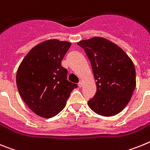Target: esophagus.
Instances as JSON below:
<instances>
[{
  "mask_svg": "<svg viewBox=\"0 0 150 150\" xmlns=\"http://www.w3.org/2000/svg\"><path fill=\"white\" fill-rule=\"evenodd\" d=\"M82 86H83V82H82V81H81L79 83V88H81Z\"/></svg>",
  "mask_w": 150,
  "mask_h": 150,
  "instance_id": "34e87169",
  "label": "esophagus"
}]
</instances>
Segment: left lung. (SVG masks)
I'll return each mask as SVG.
<instances>
[{
  "mask_svg": "<svg viewBox=\"0 0 150 150\" xmlns=\"http://www.w3.org/2000/svg\"><path fill=\"white\" fill-rule=\"evenodd\" d=\"M78 45L88 56L97 84L88 106L103 116L117 115L129 103L136 87L132 60L122 48L104 38L83 40Z\"/></svg>",
  "mask_w": 150,
  "mask_h": 150,
  "instance_id": "8db88e82",
  "label": "left lung"
}]
</instances>
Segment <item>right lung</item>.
I'll return each instance as SVG.
<instances>
[{
	"label": "right lung",
	"instance_id": "obj_1",
	"mask_svg": "<svg viewBox=\"0 0 150 150\" xmlns=\"http://www.w3.org/2000/svg\"><path fill=\"white\" fill-rule=\"evenodd\" d=\"M71 44L57 39L40 43L27 53L18 68L16 80L19 94L39 116L57 115L78 87L66 79L67 69L61 66Z\"/></svg>",
	"mask_w": 150,
	"mask_h": 150
}]
</instances>
